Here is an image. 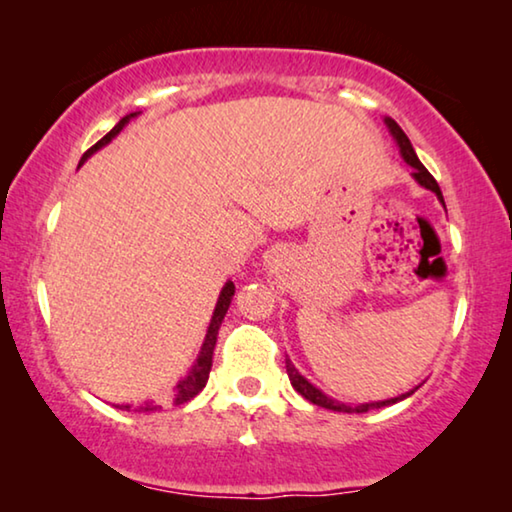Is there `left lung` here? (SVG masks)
<instances>
[{
  "instance_id": "left-lung-1",
  "label": "left lung",
  "mask_w": 512,
  "mask_h": 512,
  "mask_svg": "<svg viewBox=\"0 0 512 512\" xmlns=\"http://www.w3.org/2000/svg\"><path fill=\"white\" fill-rule=\"evenodd\" d=\"M384 123H387L389 132H391V135H394L398 149H401L403 160L412 167V170H415V172H412V177L417 179V184H422L424 188H429V191L436 193L438 200L443 202V193H440V186L436 184V179L431 177L429 170H426V167H424L422 163H419L417 153H415V149H412L408 135H405V132L401 130V125H398V123L394 121V118H384ZM286 373H289V380H291V384H293V389H296L300 396L307 398V401L314 403V405H319V408H326V410H333V412H368V410H373V408H384V405L398 403V401H403V398H408V396L415 394V389H412V391H408V394H403V396H398V398H389V401L363 403V405H354V408H352V405H345V403L333 401V398H328V396L324 394V391H319L317 387H314V384L307 382L305 377L298 373L296 366H293V363H291L289 359H286Z\"/></svg>"
}]
</instances>
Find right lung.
Here are the masks:
<instances>
[{"mask_svg": "<svg viewBox=\"0 0 512 512\" xmlns=\"http://www.w3.org/2000/svg\"><path fill=\"white\" fill-rule=\"evenodd\" d=\"M135 116H137V114H130V116L121 118V121H118V123L114 125V128H111V130L107 132V135H104V137L100 139V142H97L95 146H90V149H88L86 153H83V158H81L79 165L86 163V160H88L90 156H93V153H95L97 149H102L104 144H109L111 139H114V137L118 135V132H121V130L125 128V125L130 123V118H135ZM233 296H235V284H233V282H226V286H223L221 293H219V300H216L212 321H209L205 342H202L198 359H195L193 368L188 370V375L184 377V380H179L177 387H174V396H172L174 405L188 403V401H191V398H195V396L200 394L202 389H205V384H207V380H209V370H212V354H214V347H216V335H219L221 321H223V317H226V312H228L230 300H233ZM116 408L128 410V412H156V410L163 408V405H160L158 401H144V403H139L137 408H132V405H128V403H125V405H116Z\"/></svg>", "mask_w": 512, "mask_h": 512, "instance_id": "right-lung-1", "label": "right lung"}]
</instances>
